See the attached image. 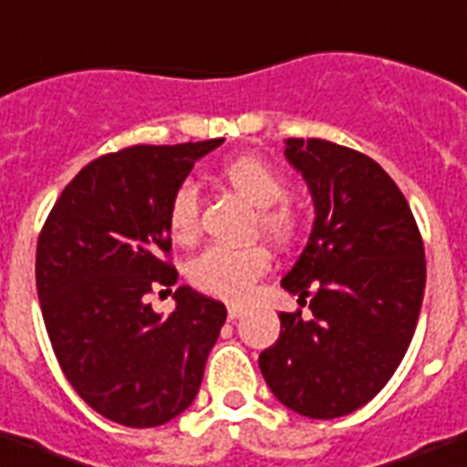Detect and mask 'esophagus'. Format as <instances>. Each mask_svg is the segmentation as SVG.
<instances>
[{"label":"esophagus","instance_id":"esophagus-1","mask_svg":"<svg viewBox=\"0 0 467 467\" xmlns=\"http://www.w3.org/2000/svg\"><path fill=\"white\" fill-rule=\"evenodd\" d=\"M242 316H244V308H242V306H227V318L230 320H237V318H242Z\"/></svg>","mask_w":467,"mask_h":467}]
</instances>
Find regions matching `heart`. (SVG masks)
Wrapping results in <instances>:
<instances>
[{"instance_id": "1", "label": "heart", "mask_w": 467, "mask_h": 467, "mask_svg": "<svg viewBox=\"0 0 467 467\" xmlns=\"http://www.w3.org/2000/svg\"><path fill=\"white\" fill-rule=\"evenodd\" d=\"M223 178L227 183L257 205L259 230L276 242L279 247H289L304 230V213L296 202L286 201V178L274 163L257 154L237 156L223 166ZM171 240L178 244H191L198 234V202L191 186H181L173 193L166 213ZM269 266V249L259 242L249 244H213L188 266V276L195 286L213 296L240 301L249 294L252 284Z\"/></svg>"}]
</instances>
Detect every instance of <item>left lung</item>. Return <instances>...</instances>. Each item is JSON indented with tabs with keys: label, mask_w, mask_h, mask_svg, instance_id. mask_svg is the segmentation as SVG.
Masks as SVG:
<instances>
[{
	"label": "left lung",
	"mask_w": 467,
	"mask_h": 467,
	"mask_svg": "<svg viewBox=\"0 0 467 467\" xmlns=\"http://www.w3.org/2000/svg\"><path fill=\"white\" fill-rule=\"evenodd\" d=\"M311 191V237L281 286L308 304L279 313V340L259 355L274 397L308 419L365 407L414 337L426 286L423 240L407 198L369 156L326 139H286Z\"/></svg>",
	"instance_id": "1"
}]
</instances>
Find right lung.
Segmentation results:
<instances>
[{
	"label": "right lung",
	"instance_id": "obj_1",
	"mask_svg": "<svg viewBox=\"0 0 467 467\" xmlns=\"http://www.w3.org/2000/svg\"><path fill=\"white\" fill-rule=\"evenodd\" d=\"M223 141L99 156L63 188L38 234L36 289L53 352L78 397L109 421L161 426L201 389L227 308L178 286L176 311L161 318L147 296L178 279L163 259L171 198Z\"/></svg>",
	"mask_w": 467,
	"mask_h": 467
}]
</instances>
